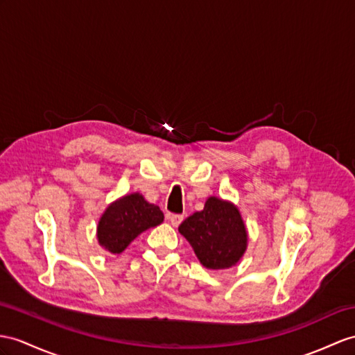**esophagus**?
Segmentation results:
<instances>
[{
    "instance_id": "obj_1",
    "label": "esophagus",
    "mask_w": 355,
    "mask_h": 355,
    "mask_svg": "<svg viewBox=\"0 0 355 355\" xmlns=\"http://www.w3.org/2000/svg\"><path fill=\"white\" fill-rule=\"evenodd\" d=\"M167 220L170 221V224L173 227H178L180 223H182V220H184V217L182 215H176V214H168L167 215Z\"/></svg>"
}]
</instances>
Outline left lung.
Returning <instances> with one entry per match:
<instances>
[{"mask_svg":"<svg viewBox=\"0 0 355 355\" xmlns=\"http://www.w3.org/2000/svg\"><path fill=\"white\" fill-rule=\"evenodd\" d=\"M179 233L207 270L235 266L247 252L248 233L238 206L215 196L206 198L203 211L180 224Z\"/></svg>","mask_w":355,"mask_h":355,"instance_id":"1","label":"left lung"}]
</instances>
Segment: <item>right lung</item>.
<instances>
[{
  "mask_svg": "<svg viewBox=\"0 0 355 355\" xmlns=\"http://www.w3.org/2000/svg\"><path fill=\"white\" fill-rule=\"evenodd\" d=\"M164 221L159 206L149 203L143 194L131 193L111 202L98 221L96 238L103 252L120 254L132 241Z\"/></svg>",
  "mask_w": 355,
  "mask_h": 355,
  "instance_id": "right-lung-1",
  "label": "right lung"
}]
</instances>
